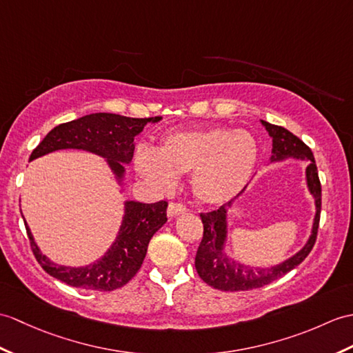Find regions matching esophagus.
I'll list each match as a JSON object with an SVG mask.
<instances>
[{
	"mask_svg": "<svg viewBox=\"0 0 353 353\" xmlns=\"http://www.w3.org/2000/svg\"><path fill=\"white\" fill-rule=\"evenodd\" d=\"M167 212H168L170 216H177V215L185 214V212H186V206H185L183 203H180V201H171V203L168 204Z\"/></svg>",
	"mask_w": 353,
	"mask_h": 353,
	"instance_id": "34e87169",
	"label": "esophagus"
}]
</instances>
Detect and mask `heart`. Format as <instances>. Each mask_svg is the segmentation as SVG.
<instances>
[{
  "mask_svg": "<svg viewBox=\"0 0 353 353\" xmlns=\"http://www.w3.org/2000/svg\"><path fill=\"white\" fill-rule=\"evenodd\" d=\"M257 157V141L248 130L210 126L167 134L157 153L139 149L135 165L139 174L161 190H170L176 174L191 173L196 199L218 204L242 190L256 168Z\"/></svg>",
  "mask_w": 353,
  "mask_h": 353,
  "instance_id": "1",
  "label": "heart"
}]
</instances>
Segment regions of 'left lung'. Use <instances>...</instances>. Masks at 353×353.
<instances>
[{
    "instance_id": "8db88e82",
    "label": "left lung",
    "mask_w": 353,
    "mask_h": 353,
    "mask_svg": "<svg viewBox=\"0 0 353 353\" xmlns=\"http://www.w3.org/2000/svg\"><path fill=\"white\" fill-rule=\"evenodd\" d=\"M261 123L265 125L269 135L272 137L274 161L284 159L288 157L308 161L307 182L311 194H313L316 199L317 209L313 225V234H311L305 247L302 248L296 256H293L288 261H284V263L270 269H252L243 265L233 263V261L224 257L223 242L225 237V204L216 210L201 212L200 218L203 223V239L199 245V250H196L195 269L204 283L218 290L239 292L263 288V285L278 280V278H281L283 275L290 272L292 269L301 265L311 252V250H313L317 239L322 209V185L321 179H319L313 152H311L310 147L302 141L301 138L293 135L290 130L284 129L283 126L270 125L268 121Z\"/></svg>"
}]
</instances>
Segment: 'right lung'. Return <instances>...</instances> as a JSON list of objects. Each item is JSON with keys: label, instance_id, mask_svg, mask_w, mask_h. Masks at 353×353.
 I'll list each match as a JSON object with an SVG mask.
<instances>
[{"label": "right lung", "instance_id": "obj_1", "mask_svg": "<svg viewBox=\"0 0 353 353\" xmlns=\"http://www.w3.org/2000/svg\"><path fill=\"white\" fill-rule=\"evenodd\" d=\"M159 119H132L119 114L96 112L61 123L32 150L30 161L60 149H84L108 159L112 170L121 176V162H130L134 157L135 135L141 132L145 123ZM167 206L165 200L158 203L128 201L125 221L116 243L105 257L87 268H63L49 261L32 241L27 224L26 228L31 251L49 275L72 288L111 292L128 284L141 268L152 236L165 224Z\"/></svg>", "mask_w": 353, "mask_h": 353}]
</instances>
